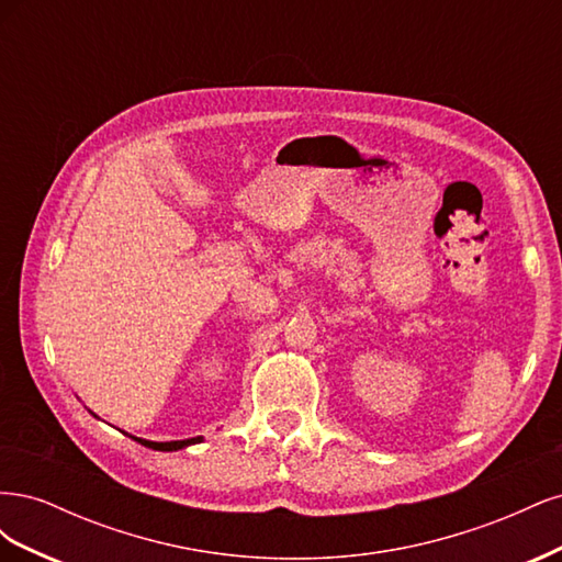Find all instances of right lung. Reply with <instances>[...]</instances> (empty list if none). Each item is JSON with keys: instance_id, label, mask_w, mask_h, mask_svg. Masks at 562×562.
Instances as JSON below:
<instances>
[{"instance_id": "right-lung-1", "label": "right lung", "mask_w": 562, "mask_h": 562, "mask_svg": "<svg viewBox=\"0 0 562 562\" xmlns=\"http://www.w3.org/2000/svg\"><path fill=\"white\" fill-rule=\"evenodd\" d=\"M133 440H138L140 446H145V448H151V450H161V452H173V450H182V448H187V446H194V443H201V436H196V438H187V440H168V443H157V440H145V438H135V436H131Z\"/></svg>"}]
</instances>
